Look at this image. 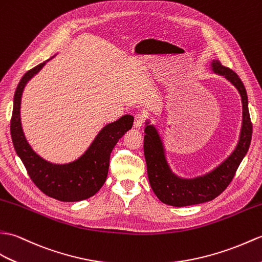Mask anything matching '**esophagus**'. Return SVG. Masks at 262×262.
I'll return each instance as SVG.
<instances>
[{
	"instance_id": "1",
	"label": "esophagus",
	"mask_w": 262,
	"mask_h": 262,
	"mask_svg": "<svg viewBox=\"0 0 262 262\" xmlns=\"http://www.w3.org/2000/svg\"><path fill=\"white\" fill-rule=\"evenodd\" d=\"M145 121V116L143 114H137L135 116V121H134V127L135 128H141V127L144 125Z\"/></svg>"
}]
</instances>
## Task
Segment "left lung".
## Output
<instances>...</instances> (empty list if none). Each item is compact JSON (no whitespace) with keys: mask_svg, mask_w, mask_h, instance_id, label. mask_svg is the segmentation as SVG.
I'll list each match as a JSON object with an SVG mask.
<instances>
[{"mask_svg":"<svg viewBox=\"0 0 262 262\" xmlns=\"http://www.w3.org/2000/svg\"><path fill=\"white\" fill-rule=\"evenodd\" d=\"M210 69L222 76L235 87L241 97L242 121L239 139L234 149L226 160L212 171L192 179L176 175L167 161L165 144L157 125L151 120L145 121L144 155L147 164V174L151 190L163 203L172 206H187L209 202L226 190L232 181L240 163L245 159L251 143L252 124L248 108V96L239 76L222 66L219 60H211Z\"/></svg>","mask_w":262,"mask_h":262,"instance_id":"left-lung-1","label":"left lung"}]
</instances>
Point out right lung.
<instances>
[{
  "label": "right lung",
  "mask_w": 262,
  "mask_h": 262,
  "mask_svg": "<svg viewBox=\"0 0 262 262\" xmlns=\"http://www.w3.org/2000/svg\"><path fill=\"white\" fill-rule=\"evenodd\" d=\"M53 57L29 70L17 84L11 119V136L17 156L33 183L42 192L62 202H78L95 195L105 183L112 150L119 138L132 128L134 117L125 115L114 123L102 127L88 148L75 161L56 164L41 157L31 147L24 135L21 121V100L27 83Z\"/></svg>",
  "instance_id": "add662e5"
}]
</instances>
